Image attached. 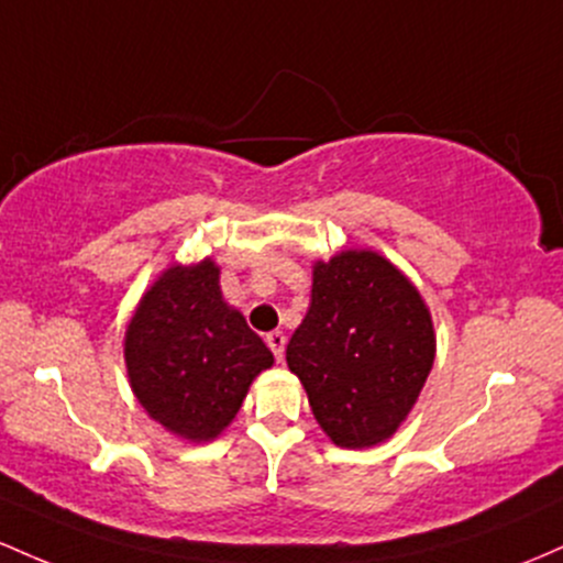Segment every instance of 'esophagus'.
Wrapping results in <instances>:
<instances>
[{
  "label": "esophagus",
  "instance_id": "esophagus-1",
  "mask_svg": "<svg viewBox=\"0 0 563 563\" xmlns=\"http://www.w3.org/2000/svg\"><path fill=\"white\" fill-rule=\"evenodd\" d=\"M265 343H268V349L274 351L276 362H282V358H284V345H287V338H284V332H271L268 338H265Z\"/></svg>",
  "mask_w": 563,
  "mask_h": 563
}]
</instances>
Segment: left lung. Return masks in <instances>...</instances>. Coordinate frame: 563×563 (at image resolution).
<instances>
[{
	"instance_id": "1",
	"label": "left lung",
	"mask_w": 563,
	"mask_h": 563,
	"mask_svg": "<svg viewBox=\"0 0 563 563\" xmlns=\"http://www.w3.org/2000/svg\"><path fill=\"white\" fill-rule=\"evenodd\" d=\"M435 330L420 289L375 250L313 263L311 306L287 345L319 428L343 450L388 441L433 369Z\"/></svg>"
}]
</instances>
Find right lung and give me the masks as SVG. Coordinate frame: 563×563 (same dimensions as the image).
Here are the masks:
<instances>
[{
    "label": "right lung",
    "instance_id": "obj_1",
    "mask_svg": "<svg viewBox=\"0 0 563 563\" xmlns=\"http://www.w3.org/2000/svg\"><path fill=\"white\" fill-rule=\"evenodd\" d=\"M274 353L223 300L212 257L173 263L137 300L124 332L130 388L151 420L191 444L214 441Z\"/></svg>",
    "mask_w": 563,
    "mask_h": 563
}]
</instances>
